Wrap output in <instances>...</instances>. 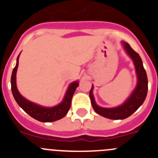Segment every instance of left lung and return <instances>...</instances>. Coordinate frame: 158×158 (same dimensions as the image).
Returning <instances> with one entry per match:
<instances>
[{"mask_svg":"<svg viewBox=\"0 0 158 158\" xmlns=\"http://www.w3.org/2000/svg\"><path fill=\"white\" fill-rule=\"evenodd\" d=\"M123 46L130 57L133 59L135 69H136L137 76H138V84H137L136 89L132 93L131 96L123 105L119 107H114V108H104V107H99L96 104L93 95V87L89 92L91 104L94 111L99 115L105 118H111V119H123L129 117L143 104L147 95V75L142 65V59L139 54L135 52L127 43H123Z\"/></svg>","mask_w":158,"mask_h":158,"instance_id":"left-lung-1","label":"left lung"}]
</instances>
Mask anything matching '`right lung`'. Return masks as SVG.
<instances>
[{
  "instance_id": "right-lung-1",
  "label": "right lung",
  "mask_w": 158,
  "mask_h": 158,
  "mask_svg": "<svg viewBox=\"0 0 158 158\" xmlns=\"http://www.w3.org/2000/svg\"><path fill=\"white\" fill-rule=\"evenodd\" d=\"M18 64H19V56L17 57L16 65L14 67L12 77H11V89H12L14 98L16 100V103L19 104V107H21L25 112H27L30 116L35 118L36 120L40 121V122H54V121L63 118L70 108L73 95L77 87L79 85L78 81L73 82L69 85V89L66 92V94L64 97L63 101L61 104L53 107H41V106L33 104L31 102L23 98L18 92L16 84V74Z\"/></svg>"
}]
</instances>
